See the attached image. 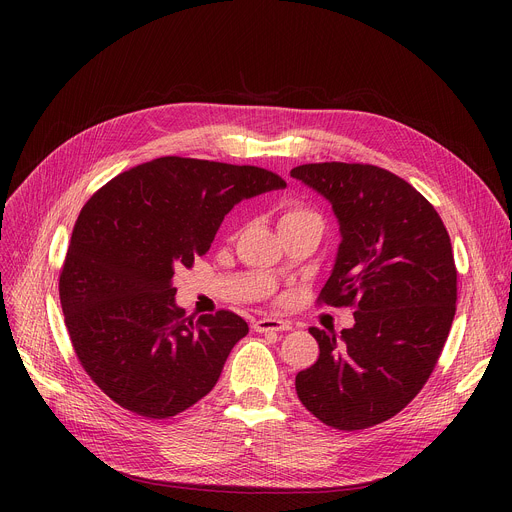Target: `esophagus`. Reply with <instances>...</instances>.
<instances>
[{
	"label": "esophagus",
	"mask_w": 512,
	"mask_h": 512,
	"mask_svg": "<svg viewBox=\"0 0 512 512\" xmlns=\"http://www.w3.org/2000/svg\"><path fill=\"white\" fill-rule=\"evenodd\" d=\"M253 330L255 332H285V330H291V324L277 320V318H259L253 322Z\"/></svg>",
	"instance_id": "obj_1"
}]
</instances>
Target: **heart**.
<instances>
[{
    "label": "heart",
    "mask_w": 512,
    "mask_h": 512,
    "mask_svg": "<svg viewBox=\"0 0 512 512\" xmlns=\"http://www.w3.org/2000/svg\"><path fill=\"white\" fill-rule=\"evenodd\" d=\"M300 221H320V214L312 208L298 204V202H287L279 210V227L289 223H300ZM322 223V221H320Z\"/></svg>",
    "instance_id": "obj_1"
}]
</instances>
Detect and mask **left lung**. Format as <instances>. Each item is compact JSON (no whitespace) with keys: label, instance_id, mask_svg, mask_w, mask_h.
Instances as JSON below:
<instances>
[{"label":"left lung","instance_id":"1","mask_svg":"<svg viewBox=\"0 0 512 512\" xmlns=\"http://www.w3.org/2000/svg\"><path fill=\"white\" fill-rule=\"evenodd\" d=\"M291 176L322 194L340 223V247L318 302L354 306L338 336L310 328L320 356L296 377L322 423L367 429L423 389L448 340L458 300L450 235L403 178L371 164H304Z\"/></svg>","mask_w":512,"mask_h":512}]
</instances>
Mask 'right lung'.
<instances>
[{"instance_id": "add662e5", "label": "right lung", "mask_w": 512, "mask_h": 512, "mask_svg": "<svg viewBox=\"0 0 512 512\" xmlns=\"http://www.w3.org/2000/svg\"><path fill=\"white\" fill-rule=\"evenodd\" d=\"M279 188L285 180L257 166L166 156L89 198L58 291L72 348L109 399L166 419L212 391L249 326L229 310L186 316L176 306L174 269L210 249L237 202Z\"/></svg>"}]
</instances>
